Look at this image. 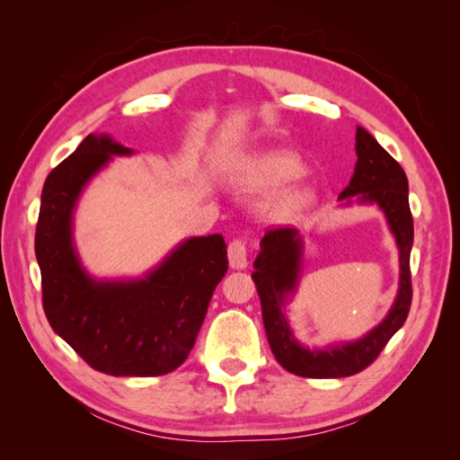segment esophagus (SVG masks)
<instances>
[{
	"label": "esophagus",
	"instance_id": "34e87169",
	"mask_svg": "<svg viewBox=\"0 0 460 460\" xmlns=\"http://www.w3.org/2000/svg\"><path fill=\"white\" fill-rule=\"evenodd\" d=\"M227 257H229V265L231 269H245L249 265L247 261V245L243 239H233L229 243V249H227Z\"/></svg>",
	"mask_w": 460,
	"mask_h": 460
}]
</instances>
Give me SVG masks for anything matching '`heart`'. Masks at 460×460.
Wrapping results in <instances>:
<instances>
[{"mask_svg":"<svg viewBox=\"0 0 460 460\" xmlns=\"http://www.w3.org/2000/svg\"><path fill=\"white\" fill-rule=\"evenodd\" d=\"M306 165L296 154L272 150L252 155L235 170V181L252 191H275L298 180ZM316 201V190L312 185H295L272 199L265 215L275 223H290L300 217Z\"/></svg>","mask_w":460,"mask_h":460,"instance_id":"obj_1","label":"heart"}]
</instances>
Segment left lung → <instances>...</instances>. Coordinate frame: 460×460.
Segmentation results:
<instances>
[{"label": "left lung", "mask_w": 460, "mask_h": 460, "mask_svg": "<svg viewBox=\"0 0 460 460\" xmlns=\"http://www.w3.org/2000/svg\"><path fill=\"white\" fill-rule=\"evenodd\" d=\"M356 170L340 199L354 198L361 203H377L385 213L389 229L399 247V290L389 314L364 338L326 349H308L292 336L285 316L287 300L296 290L302 239L295 227L269 229L261 241L252 280L261 298L262 324L272 354L287 371L300 377H348L359 374L374 361L395 332L403 326L411 308V269L409 257L413 247V217L409 209L407 175L367 130H356ZM351 201V199H348Z\"/></svg>", "instance_id": "1"}]
</instances>
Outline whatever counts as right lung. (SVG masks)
I'll use <instances>...</instances> for the list:
<instances>
[{
  "label": "right lung",
  "instance_id": "right-lung-1",
  "mask_svg": "<svg viewBox=\"0 0 460 460\" xmlns=\"http://www.w3.org/2000/svg\"><path fill=\"white\" fill-rule=\"evenodd\" d=\"M130 148L86 136L47 175L35 231L49 324L93 369L152 377L180 367L195 344L215 287L227 272L221 235L191 237L138 280H94L73 245V211L83 188L112 155Z\"/></svg>",
  "mask_w": 460,
  "mask_h": 460
}]
</instances>
